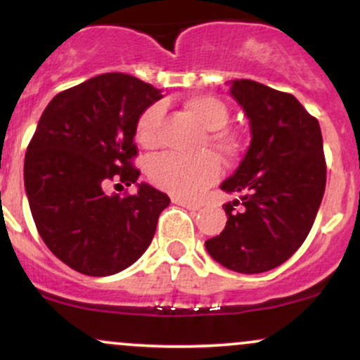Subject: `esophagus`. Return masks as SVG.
Listing matches in <instances>:
<instances>
[{"mask_svg":"<svg viewBox=\"0 0 360 360\" xmlns=\"http://www.w3.org/2000/svg\"><path fill=\"white\" fill-rule=\"evenodd\" d=\"M172 203L174 205H179L183 206V208H188V210H200L201 205L200 203H194V201H189V200H183V198H172Z\"/></svg>","mask_w":360,"mask_h":360,"instance_id":"1","label":"esophagus"}]
</instances>
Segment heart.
Masks as SVG:
<instances>
[{
    "mask_svg": "<svg viewBox=\"0 0 360 360\" xmlns=\"http://www.w3.org/2000/svg\"><path fill=\"white\" fill-rule=\"evenodd\" d=\"M184 111L206 130L200 150L210 148L223 160H233L240 154V137L237 131L225 127L230 120V111L220 98L198 94L184 103ZM160 125H162V106L150 105L143 110L135 125V135L140 146L148 150L159 147L162 140ZM147 176L150 183L162 191L184 200H194L220 179L221 164L208 152L193 159H181L167 154L154 157L148 162Z\"/></svg>",
    "mask_w": 360,
    "mask_h": 360,
    "instance_id": "b5f03b06",
    "label": "heart"
}]
</instances>
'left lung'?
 Instances as JSON below:
<instances>
[{
	"instance_id": "1",
	"label": "left lung",
	"mask_w": 360,
	"mask_h": 360,
	"mask_svg": "<svg viewBox=\"0 0 360 360\" xmlns=\"http://www.w3.org/2000/svg\"><path fill=\"white\" fill-rule=\"evenodd\" d=\"M230 94L250 120L252 140L221 184L240 201L223 205L225 229L205 245L226 269L259 274L286 262L311 230L326 183L323 139L292 94L250 79L233 81Z\"/></svg>"
}]
</instances>
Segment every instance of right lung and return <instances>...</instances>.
<instances>
[{
  "instance_id": "obj_1",
  "label": "right lung",
  "mask_w": 360,
  "mask_h": 360,
  "mask_svg": "<svg viewBox=\"0 0 360 360\" xmlns=\"http://www.w3.org/2000/svg\"><path fill=\"white\" fill-rule=\"evenodd\" d=\"M160 98L137 77L108 72L56 94L39 120L23 171L32 217L52 254L81 274L103 278L131 266L171 203L148 184L135 194L105 191L137 183L135 125Z\"/></svg>"
}]
</instances>
